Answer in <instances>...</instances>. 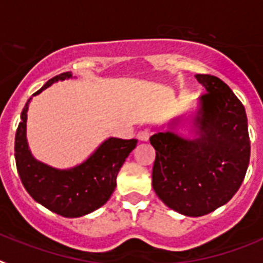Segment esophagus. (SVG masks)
Instances as JSON below:
<instances>
[{
	"instance_id": "esophagus-1",
	"label": "esophagus",
	"mask_w": 263,
	"mask_h": 263,
	"mask_svg": "<svg viewBox=\"0 0 263 263\" xmlns=\"http://www.w3.org/2000/svg\"><path fill=\"white\" fill-rule=\"evenodd\" d=\"M151 135H152V131H151L149 128H144L139 132L138 138H139V140H141V141H147L148 139H149Z\"/></svg>"
}]
</instances>
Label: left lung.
<instances>
[{"label":"left lung","instance_id":"left-lung-1","mask_svg":"<svg viewBox=\"0 0 263 263\" xmlns=\"http://www.w3.org/2000/svg\"><path fill=\"white\" fill-rule=\"evenodd\" d=\"M206 92L197 116L200 138L185 140L173 132L149 139L156 149L152 186L166 206L184 216L216 211L236 195L250 160L245 107L225 82L197 74Z\"/></svg>","mask_w":263,"mask_h":263}]
</instances>
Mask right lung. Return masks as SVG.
Listing matches in <instances>:
<instances>
[{"label": "right lung", "instance_id": "obj_1", "mask_svg": "<svg viewBox=\"0 0 263 263\" xmlns=\"http://www.w3.org/2000/svg\"><path fill=\"white\" fill-rule=\"evenodd\" d=\"M70 77V72L57 75L33 95ZM30 100L31 98L22 109L14 143L15 164L25 189L36 202L59 216L72 218L97 211L115 191L116 176L138 140L111 138L81 165L68 171L54 170L36 161L27 147L26 112Z\"/></svg>", "mask_w": 263, "mask_h": 263}]
</instances>
